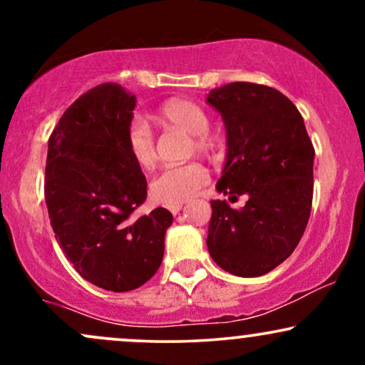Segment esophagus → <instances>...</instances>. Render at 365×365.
Listing matches in <instances>:
<instances>
[{"mask_svg":"<svg viewBox=\"0 0 365 365\" xmlns=\"http://www.w3.org/2000/svg\"><path fill=\"white\" fill-rule=\"evenodd\" d=\"M183 204H173V206H168V211L171 212V215H178L180 211H182Z\"/></svg>","mask_w":365,"mask_h":365,"instance_id":"34e87169","label":"esophagus"}]
</instances>
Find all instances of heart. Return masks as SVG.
I'll return each instance as SVG.
<instances>
[{
  "instance_id": "heart-1",
  "label": "heart",
  "mask_w": 365,
  "mask_h": 365,
  "mask_svg": "<svg viewBox=\"0 0 365 365\" xmlns=\"http://www.w3.org/2000/svg\"><path fill=\"white\" fill-rule=\"evenodd\" d=\"M159 118L165 125L182 128L190 133L192 142H194L192 149H197L199 153H207L209 149H212L215 142L207 133L209 116L199 104L185 101V99H175L161 108ZM125 140H127L128 154L137 166L149 170L156 165V142H154L153 130L144 118L137 116L130 121ZM207 182V170L200 163L190 161L159 171L150 182L149 190L156 202L173 206V204H182L192 199Z\"/></svg>"
}]
</instances>
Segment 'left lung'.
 <instances>
[{
  "label": "left lung",
  "instance_id": "left-lung-1",
  "mask_svg": "<svg viewBox=\"0 0 365 365\" xmlns=\"http://www.w3.org/2000/svg\"><path fill=\"white\" fill-rule=\"evenodd\" d=\"M206 101L226 128L228 150L217 192L249 197L242 209L211 200L209 254L228 273L262 276L290 257L307 226L312 142L295 104L273 87L232 82L212 89Z\"/></svg>",
  "mask_w": 365,
  "mask_h": 365
}]
</instances>
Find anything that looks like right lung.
Listing matches in <instances>:
<instances>
[{
  "label": "right lung",
  "mask_w": 365,
  "mask_h": 365,
  "mask_svg": "<svg viewBox=\"0 0 365 365\" xmlns=\"http://www.w3.org/2000/svg\"><path fill=\"white\" fill-rule=\"evenodd\" d=\"M135 103L120 83H101L63 113L48 142L44 195L54 237L83 279L111 292L153 278L173 223L165 207L130 217L148 197L125 140Z\"/></svg>",
  "instance_id": "add662e5"
}]
</instances>
